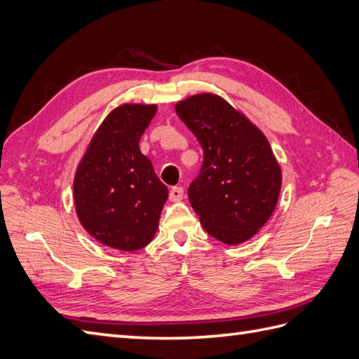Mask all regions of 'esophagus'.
Listing matches in <instances>:
<instances>
[{"instance_id":"obj_1","label":"esophagus","mask_w":359,"mask_h":359,"mask_svg":"<svg viewBox=\"0 0 359 359\" xmlns=\"http://www.w3.org/2000/svg\"><path fill=\"white\" fill-rule=\"evenodd\" d=\"M182 196H184V190H182V187H172L170 189L169 198H170V201H173V203H177V201H181Z\"/></svg>"}]
</instances>
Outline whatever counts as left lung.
Here are the masks:
<instances>
[{
	"label": "left lung",
	"mask_w": 359,
	"mask_h": 359,
	"mask_svg": "<svg viewBox=\"0 0 359 359\" xmlns=\"http://www.w3.org/2000/svg\"><path fill=\"white\" fill-rule=\"evenodd\" d=\"M204 151L189 199L204 230L238 245L251 239L276 210L282 169L264 133L222 97L203 93L175 104Z\"/></svg>",
	"instance_id": "obj_1"
}]
</instances>
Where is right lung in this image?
<instances>
[{
	"label": "right lung",
	"mask_w": 359,
	"mask_h": 359,
	"mask_svg": "<svg viewBox=\"0 0 359 359\" xmlns=\"http://www.w3.org/2000/svg\"><path fill=\"white\" fill-rule=\"evenodd\" d=\"M155 112L156 104L142 103L112 109L76 169L73 190L79 221L95 241L114 250L146 247L158 230L169 196L138 146Z\"/></svg>",
	"instance_id": "right-lung-1"
}]
</instances>
